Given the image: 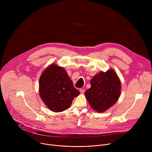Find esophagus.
I'll use <instances>...</instances> for the list:
<instances>
[{"label": "esophagus", "mask_w": 152, "mask_h": 152, "mask_svg": "<svg viewBox=\"0 0 152 152\" xmlns=\"http://www.w3.org/2000/svg\"><path fill=\"white\" fill-rule=\"evenodd\" d=\"M80 93L81 94H83V93H85V90H84V89H80Z\"/></svg>", "instance_id": "obj_1"}]
</instances>
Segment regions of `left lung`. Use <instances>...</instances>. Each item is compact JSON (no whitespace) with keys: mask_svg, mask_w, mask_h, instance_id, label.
<instances>
[{"mask_svg":"<svg viewBox=\"0 0 152 152\" xmlns=\"http://www.w3.org/2000/svg\"><path fill=\"white\" fill-rule=\"evenodd\" d=\"M91 88L85 96L94 110L103 113L113 106L121 93V82L113 69L101 72L91 80Z\"/></svg>","mask_w":152,"mask_h":152,"instance_id":"1","label":"left lung"}]
</instances>
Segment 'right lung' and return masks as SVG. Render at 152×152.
Wrapping results in <instances>:
<instances>
[{"label":"right lung","instance_id":"1","mask_svg":"<svg viewBox=\"0 0 152 152\" xmlns=\"http://www.w3.org/2000/svg\"><path fill=\"white\" fill-rule=\"evenodd\" d=\"M39 93L50 110L59 113L67 110L80 92L74 87L66 70L52 64L40 76Z\"/></svg>","mask_w":152,"mask_h":152}]
</instances>
